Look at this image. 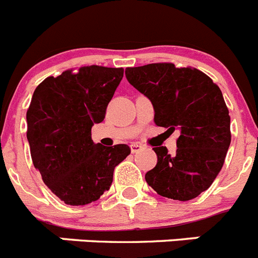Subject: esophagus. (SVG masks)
I'll list each match as a JSON object with an SVG mask.
<instances>
[{
    "label": "esophagus",
    "instance_id": "1",
    "mask_svg": "<svg viewBox=\"0 0 258 258\" xmlns=\"http://www.w3.org/2000/svg\"><path fill=\"white\" fill-rule=\"evenodd\" d=\"M143 149V146L141 145V143H138V142H133L131 145V150H132V152H138V151H141V150Z\"/></svg>",
    "mask_w": 258,
    "mask_h": 258
}]
</instances>
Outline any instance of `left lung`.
<instances>
[{"mask_svg":"<svg viewBox=\"0 0 258 258\" xmlns=\"http://www.w3.org/2000/svg\"><path fill=\"white\" fill-rule=\"evenodd\" d=\"M129 84L154 106L157 126L178 131L175 154L154 147L157 163L146 182L159 195L191 200L213 183L223 165L230 142V116L220 88L197 68L173 63L125 70Z\"/></svg>","mask_w":258,"mask_h":258,"instance_id":"obj_1","label":"left lung"}]
</instances>
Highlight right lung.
Segmentation results:
<instances>
[{
	"label": "right lung",
	"instance_id": "1",
	"mask_svg": "<svg viewBox=\"0 0 258 258\" xmlns=\"http://www.w3.org/2000/svg\"><path fill=\"white\" fill-rule=\"evenodd\" d=\"M122 68L101 66L66 71L36 88L27 111L33 165L52 194L68 206H85L109 190L127 145L94 143L92 126L104 120Z\"/></svg>",
	"mask_w": 258,
	"mask_h": 258
}]
</instances>
